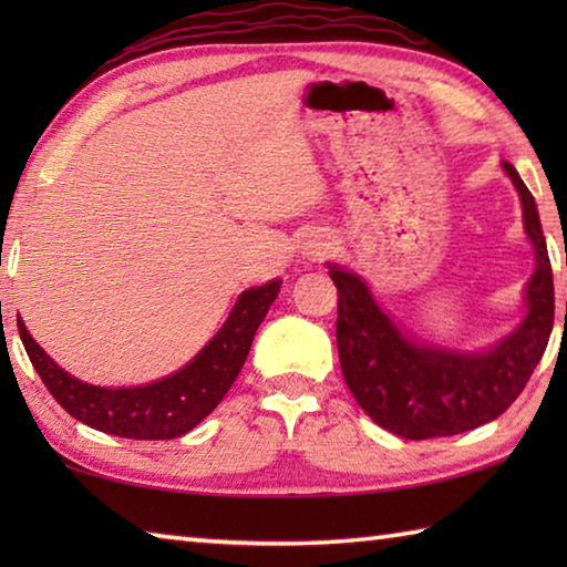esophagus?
<instances>
[{
	"label": "esophagus",
	"instance_id": "esophagus-1",
	"mask_svg": "<svg viewBox=\"0 0 567 567\" xmlns=\"http://www.w3.org/2000/svg\"><path fill=\"white\" fill-rule=\"evenodd\" d=\"M330 249H332L330 239L322 237V235H315L312 239H307V243H305L307 260H324V257L330 255Z\"/></svg>",
	"mask_w": 567,
	"mask_h": 567
}]
</instances>
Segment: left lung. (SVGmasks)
<instances>
[{"label":"left lung","mask_w":567,"mask_h":567,"mask_svg":"<svg viewBox=\"0 0 567 567\" xmlns=\"http://www.w3.org/2000/svg\"><path fill=\"white\" fill-rule=\"evenodd\" d=\"M520 192L525 233L537 267L527 282V318L511 338L485 354H457L412 344L372 300L368 287L340 267H330L338 287V352L344 382L360 408L408 440L457 435L495 420L525 390L548 348L555 292L535 199L511 162H503Z\"/></svg>","instance_id":"left-lung-1"}]
</instances>
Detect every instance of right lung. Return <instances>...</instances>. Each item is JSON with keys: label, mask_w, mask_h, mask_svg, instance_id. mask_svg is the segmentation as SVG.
Returning <instances> with one entry per match:
<instances>
[{"label": "right lung", "mask_w": 567, "mask_h": 567, "mask_svg": "<svg viewBox=\"0 0 567 567\" xmlns=\"http://www.w3.org/2000/svg\"><path fill=\"white\" fill-rule=\"evenodd\" d=\"M280 292V280H272L239 295L207 348L175 375L142 388H97L74 380L50 354L32 340L24 322L17 320L19 338L34 370L52 398L84 425L102 433L130 440H172L189 433L197 422L213 412L243 370L255 332Z\"/></svg>", "instance_id": "add662e5"}]
</instances>
